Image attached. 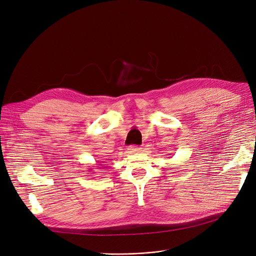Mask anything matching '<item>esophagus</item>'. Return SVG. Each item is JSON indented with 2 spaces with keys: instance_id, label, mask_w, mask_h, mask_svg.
<instances>
[{
  "instance_id": "esophagus-1",
  "label": "esophagus",
  "mask_w": 256,
  "mask_h": 256,
  "mask_svg": "<svg viewBox=\"0 0 256 256\" xmlns=\"http://www.w3.org/2000/svg\"><path fill=\"white\" fill-rule=\"evenodd\" d=\"M128 152H130V154H137V152H141V148L140 146H130L128 148Z\"/></svg>"
}]
</instances>
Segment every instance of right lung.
Instances as JSON below:
<instances>
[{
	"mask_svg": "<svg viewBox=\"0 0 256 256\" xmlns=\"http://www.w3.org/2000/svg\"><path fill=\"white\" fill-rule=\"evenodd\" d=\"M90 172H91V170H90Z\"/></svg>",
	"mask_w": 256,
	"mask_h": 256,
	"instance_id": "1",
	"label": "right lung"
}]
</instances>
